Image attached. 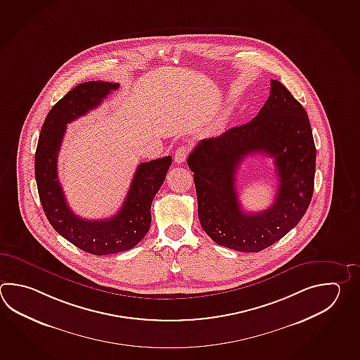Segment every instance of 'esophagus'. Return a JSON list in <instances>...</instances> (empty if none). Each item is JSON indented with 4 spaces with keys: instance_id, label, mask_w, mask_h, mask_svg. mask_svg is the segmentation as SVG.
<instances>
[{
    "instance_id": "obj_1",
    "label": "esophagus",
    "mask_w": 360,
    "mask_h": 360,
    "mask_svg": "<svg viewBox=\"0 0 360 360\" xmlns=\"http://www.w3.org/2000/svg\"><path fill=\"white\" fill-rule=\"evenodd\" d=\"M188 153H190V147L187 146V145H182V146L178 147L176 150V154H174V160L178 164L184 162Z\"/></svg>"
}]
</instances>
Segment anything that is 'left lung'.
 I'll use <instances>...</instances> for the list:
<instances>
[{"mask_svg": "<svg viewBox=\"0 0 360 360\" xmlns=\"http://www.w3.org/2000/svg\"><path fill=\"white\" fill-rule=\"evenodd\" d=\"M275 160L279 188L263 212L245 214L235 172L250 154ZM316 145L308 114L278 81L257 117L219 137L198 142L187 159L198 193V219L214 243L243 252L266 249L287 235L308 209L314 190Z\"/></svg>", "mask_w": 360, "mask_h": 360, "instance_id": "8db88e82", "label": "left lung"}]
</instances>
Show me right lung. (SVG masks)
<instances>
[{
	"label": "right lung",
	"mask_w": 360,
	"mask_h": 360,
	"mask_svg": "<svg viewBox=\"0 0 360 360\" xmlns=\"http://www.w3.org/2000/svg\"><path fill=\"white\" fill-rule=\"evenodd\" d=\"M117 83L84 82L70 89L44 119L34 156L38 195L53 229L78 249L92 255H109L132 249L151 224V204L172 164V156L141 162L124 202L114 217L87 220L75 215L66 202L58 176V155L66 124L94 110Z\"/></svg>",
	"instance_id": "obj_1"
}]
</instances>
